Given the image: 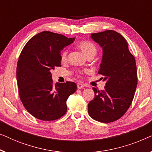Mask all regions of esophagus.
<instances>
[{
    "instance_id": "34e87169",
    "label": "esophagus",
    "mask_w": 152,
    "mask_h": 152,
    "mask_svg": "<svg viewBox=\"0 0 152 152\" xmlns=\"http://www.w3.org/2000/svg\"><path fill=\"white\" fill-rule=\"evenodd\" d=\"M77 88H78L80 89V88H84V85H83L82 83H77Z\"/></svg>"
}]
</instances>
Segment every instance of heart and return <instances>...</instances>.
<instances>
[{
	"mask_svg": "<svg viewBox=\"0 0 152 152\" xmlns=\"http://www.w3.org/2000/svg\"><path fill=\"white\" fill-rule=\"evenodd\" d=\"M77 47L80 48L83 54L86 56L88 57L89 55H94L97 53V48L95 45L93 44L92 42L89 41H82L77 43ZM68 56V50H64L62 51L61 54V60L62 61H65L67 59Z\"/></svg>",
	"mask_w": 152,
	"mask_h": 152,
	"instance_id": "1",
	"label": "heart"
}]
</instances>
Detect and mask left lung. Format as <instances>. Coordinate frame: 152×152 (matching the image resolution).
<instances>
[{"label":"left lung","mask_w":152,"mask_h":152,"mask_svg":"<svg viewBox=\"0 0 152 152\" xmlns=\"http://www.w3.org/2000/svg\"><path fill=\"white\" fill-rule=\"evenodd\" d=\"M91 39L102 48L98 73L106 82L104 90L93 88L95 97L88 104L93 119L109 123L124 115L134 99L138 83L136 60L126 39L114 30L93 33Z\"/></svg>","instance_id":"8db88e82"}]
</instances>
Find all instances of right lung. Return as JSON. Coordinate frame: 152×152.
<instances>
[{
	"instance_id": "obj_1",
	"label": "right lung",
	"mask_w": 152,
	"mask_h": 152,
	"mask_svg": "<svg viewBox=\"0 0 152 152\" xmlns=\"http://www.w3.org/2000/svg\"><path fill=\"white\" fill-rule=\"evenodd\" d=\"M74 41L43 31L32 37L22 50L16 67L18 93L26 109L37 119L51 121L66 113V101L76 91L77 84H54L50 71L61 66V50Z\"/></svg>"
}]
</instances>
